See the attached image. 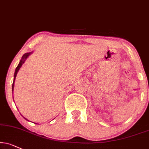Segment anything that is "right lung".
I'll list each match as a JSON object with an SVG mask.
<instances>
[{
	"label": "right lung",
	"instance_id": "add662e5",
	"mask_svg": "<svg viewBox=\"0 0 149 149\" xmlns=\"http://www.w3.org/2000/svg\"><path fill=\"white\" fill-rule=\"evenodd\" d=\"M33 52H27V53H25V54H24L23 55V56H22L21 59V61H20L19 63H18V65L17 67H16V68L15 70V72H14V81H13V84H12V93H13V91H14V82H15V79H16V75H17V73L18 70H19L20 68H21V66L23 65V64L25 63V60L27 59V58H28V56H30V55L32 54ZM25 118V117H24ZM26 120H27V119L26 118H25ZM29 121V120H27Z\"/></svg>",
	"mask_w": 149,
	"mask_h": 149
}]
</instances>
